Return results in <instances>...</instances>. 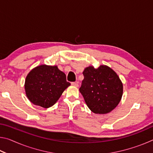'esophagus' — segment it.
I'll return each instance as SVG.
<instances>
[{"label": "esophagus", "mask_w": 153, "mask_h": 153, "mask_svg": "<svg viewBox=\"0 0 153 153\" xmlns=\"http://www.w3.org/2000/svg\"><path fill=\"white\" fill-rule=\"evenodd\" d=\"M71 85L75 87H78V86H79L78 83L77 82H71Z\"/></svg>", "instance_id": "esophagus-1"}]
</instances>
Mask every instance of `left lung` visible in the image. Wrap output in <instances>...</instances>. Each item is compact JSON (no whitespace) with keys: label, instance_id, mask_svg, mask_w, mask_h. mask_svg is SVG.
Wrapping results in <instances>:
<instances>
[{"label":"left lung","instance_id":"8db88e82","mask_svg":"<svg viewBox=\"0 0 153 153\" xmlns=\"http://www.w3.org/2000/svg\"><path fill=\"white\" fill-rule=\"evenodd\" d=\"M83 75L79 92L93 113L106 114L117 107L123 95V84L112 69L107 65L97 69L89 66Z\"/></svg>","mask_w":153,"mask_h":153}]
</instances>
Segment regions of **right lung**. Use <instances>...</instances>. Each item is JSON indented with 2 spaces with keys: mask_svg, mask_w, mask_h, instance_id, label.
<instances>
[{
  "mask_svg": "<svg viewBox=\"0 0 153 153\" xmlns=\"http://www.w3.org/2000/svg\"><path fill=\"white\" fill-rule=\"evenodd\" d=\"M70 83L57 66L41 65L31 70L25 81V90L31 102L43 108L52 107Z\"/></svg>",
  "mask_w": 153,
  "mask_h": 153,
  "instance_id": "1",
  "label": "right lung"
}]
</instances>
